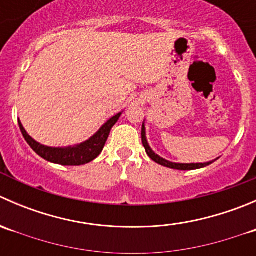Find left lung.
Returning a JSON list of instances; mask_svg holds the SVG:
<instances>
[{
	"label": "left lung",
	"instance_id": "left-lung-1",
	"mask_svg": "<svg viewBox=\"0 0 256 256\" xmlns=\"http://www.w3.org/2000/svg\"><path fill=\"white\" fill-rule=\"evenodd\" d=\"M141 138H142V144H144V150H146V154H148L150 158H151L152 161L156 162V164H161V166H164V167H168V168L180 170V171H190V170L203 168V167L208 166V164H213V162L216 161V160H214V161L206 162V164H174V162H170V161H167V160L162 158V157H160L158 154H154V152L151 150V147L148 146V144H147L146 131H144V124H142V130H141Z\"/></svg>",
	"mask_w": 256,
	"mask_h": 256
}]
</instances>
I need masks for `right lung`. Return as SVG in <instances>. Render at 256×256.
<instances>
[{"instance_id":"right-lung-1","label":"right lung","mask_w":256,"mask_h":256,"mask_svg":"<svg viewBox=\"0 0 256 256\" xmlns=\"http://www.w3.org/2000/svg\"><path fill=\"white\" fill-rule=\"evenodd\" d=\"M120 115L121 112L116 114L110 120H108L99 128V131L94 136H92L89 140L73 147H48L44 146V144H40L28 135L20 121H18V125H20V132H22L27 144L42 158L47 160L49 162H53V164H62V166H80V164H89L102 154L105 142L109 138L110 131H112V126L118 122Z\"/></svg>"}]
</instances>
